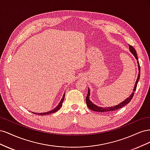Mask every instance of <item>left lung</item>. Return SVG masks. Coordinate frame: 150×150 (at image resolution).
Segmentation results:
<instances>
[{"mask_svg":"<svg viewBox=\"0 0 150 150\" xmlns=\"http://www.w3.org/2000/svg\"><path fill=\"white\" fill-rule=\"evenodd\" d=\"M129 51L130 52L132 53L134 56L135 57V58L137 59V60H138V57H137V51H135V49H134V47L132 46H130L129 45ZM138 69H139V73L138 75V78L137 79V81H136L135 84H134V87L133 89V91L131 94L130 96L128 98H126L124 101L121 102V103H120L119 104H117V105H116L115 106H112V107H107V108H103V107H99L98 106L96 105H95L94 103H93L91 101H90L89 99V96H90V90L89 89H88V95L87 96L86 98V104H87V106L88 107V108H89L90 110H91L94 111H96V112H111V111H114L116 110H119V109L121 108L122 107L125 106V105H126L127 104H128L130 101L131 100V99L133 98V96H134V91L136 89H137V84L138 83L139 81V77H140V66H139V63L138 61Z\"/></svg>","mask_w":150,"mask_h":150,"instance_id":"1","label":"left lung"}]
</instances>
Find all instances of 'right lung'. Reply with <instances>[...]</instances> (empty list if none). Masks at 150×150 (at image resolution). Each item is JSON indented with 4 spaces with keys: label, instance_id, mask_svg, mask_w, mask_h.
Here are the masks:
<instances>
[{
    "label": "right lung",
    "instance_id": "1",
    "mask_svg": "<svg viewBox=\"0 0 150 150\" xmlns=\"http://www.w3.org/2000/svg\"><path fill=\"white\" fill-rule=\"evenodd\" d=\"M64 97H65V93L63 94V96H62V98L61 99V100L59 103V104H58V105L56 106V108H55L54 109V110L50 111H47V112H41V113H37V112H33L34 113V114H35V115H40V116H42V115H49V114H51V113H54V112H56V111H57L59 109L61 108L62 105V103L63 101H64Z\"/></svg>",
    "mask_w": 150,
    "mask_h": 150
}]
</instances>
